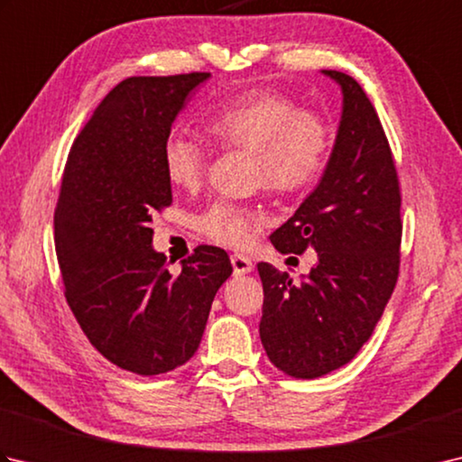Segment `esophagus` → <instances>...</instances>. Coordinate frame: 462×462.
<instances>
[{
  "label": "esophagus",
  "mask_w": 462,
  "mask_h": 462,
  "mask_svg": "<svg viewBox=\"0 0 462 462\" xmlns=\"http://www.w3.org/2000/svg\"><path fill=\"white\" fill-rule=\"evenodd\" d=\"M232 260V270L236 276H244V273H250L254 270V263L250 258L242 256V254H234V256L230 258Z\"/></svg>",
  "instance_id": "obj_1"
}]
</instances>
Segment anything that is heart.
Wrapping results in <instances>:
<instances>
[{
    "mask_svg": "<svg viewBox=\"0 0 462 462\" xmlns=\"http://www.w3.org/2000/svg\"><path fill=\"white\" fill-rule=\"evenodd\" d=\"M204 129L218 146L252 154L254 184L273 196L300 194L316 184L331 151V131L319 115L301 111L288 95L268 89L244 91L220 105ZM204 166V152L194 141L182 134L164 141L162 169L174 189H196ZM260 222L256 212L216 202L199 216L196 226L216 244L242 248Z\"/></svg>",
    "mask_w": 462,
    "mask_h": 462,
    "instance_id": "heart-1",
    "label": "heart"
}]
</instances>
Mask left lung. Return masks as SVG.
<instances>
[{
	"label": "left lung",
	"instance_id": "8db88e82",
	"mask_svg": "<svg viewBox=\"0 0 462 462\" xmlns=\"http://www.w3.org/2000/svg\"><path fill=\"white\" fill-rule=\"evenodd\" d=\"M341 89V119L321 179L270 240L282 254L318 252L308 276L260 262V339L298 379L346 365L383 316L399 276L401 192L379 116L353 77L321 71Z\"/></svg>",
	"mask_w": 462,
	"mask_h": 462
}]
</instances>
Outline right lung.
I'll list each match as a JSON object with an SVG mask.
<instances>
[{
  "mask_svg": "<svg viewBox=\"0 0 462 462\" xmlns=\"http://www.w3.org/2000/svg\"><path fill=\"white\" fill-rule=\"evenodd\" d=\"M210 73L129 77L77 136L55 208L65 298L91 346L116 367L161 375L199 349L228 254L199 246L180 272L152 248V214L172 202L162 144Z\"/></svg>",
  "mask_w": 462,
  "mask_h": 462,
  "instance_id": "right-lung-1",
  "label": "right lung"
}]
</instances>
